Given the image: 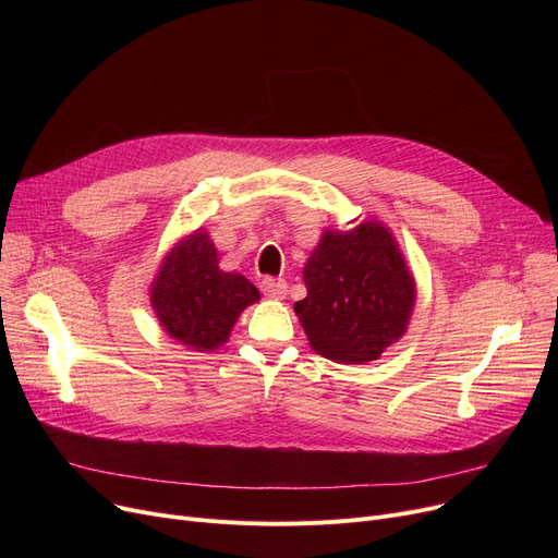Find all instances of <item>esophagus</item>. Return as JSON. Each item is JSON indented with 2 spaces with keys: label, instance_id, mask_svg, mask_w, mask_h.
<instances>
[{
  "label": "esophagus",
  "instance_id": "1",
  "mask_svg": "<svg viewBox=\"0 0 558 558\" xmlns=\"http://www.w3.org/2000/svg\"><path fill=\"white\" fill-rule=\"evenodd\" d=\"M262 294L274 301H282L287 296V282L282 278H264L259 282Z\"/></svg>",
  "mask_w": 558,
  "mask_h": 558
}]
</instances>
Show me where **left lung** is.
Masks as SVG:
<instances>
[{
    "label": "left lung",
    "mask_w": 558,
    "mask_h": 558,
    "mask_svg": "<svg viewBox=\"0 0 558 558\" xmlns=\"http://www.w3.org/2000/svg\"><path fill=\"white\" fill-rule=\"evenodd\" d=\"M303 278L307 296L294 310L318 355L339 364H364L404 335L416 289L383 223L328 230L307 259Z\"/></svg>",
    "instance_id": "8db88e82"
}]
</instances>
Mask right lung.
Masks as SVG:
<instances>
[{"label": "right lung", "instance_id": "1", "mask_svg": "<svg viewBox=\"0 0 558 558\" xmlns=\"http://www.w3.org/2000/svg\"><path fill=\"white\" fill-rule=\"evenodd\" d=\"M257 299L259 291L244 276L219 269L217 248L201 230L167 255L151 289L160 326L201 350L223 343L242 310Z\"/></svg>", "mask_w": 558, "mask_h": 558}]
</instances>
